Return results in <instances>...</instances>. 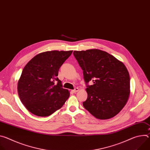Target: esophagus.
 <instances>
[{"instance_id":"1","label":"esophagus","mask_w":150,"mask_h":150,"mask_svg":"<svg viewBox=\"0 0 150 150\" xmlns=\"http://www.w3.org/2000/svg\"><path fill=\"white\" fill-rule=\"evenodd\" d=\"M78 91H79V88H75L74 90H72V92H73V93H75L78 92Z\"/></svg>"}]
</instances>
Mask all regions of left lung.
<instances>
[{
    "label": "left lung",
    "mask_w": 150,
    "mask_h": 150,
    "mask_svg": "<svg viewBox=\"0 0 150 150\" xmlns=\"http://www.w3.org/2000/svg\"><path fill=\"white\" fill-rule=\"evenodd\" d=\"M83 70L88 94L84 108L99 119L117 115L126 105L130 94V78L124 64L113 56L98 49L74 51ZM93 80L94 84L88 85Z\"/></svg>",
    "instance_id": "obj_1"
}]
</instances>
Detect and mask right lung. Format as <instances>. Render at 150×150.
<instances>
[{
	"mask_svg": "<svg viewBox=\"0 0 150 150\" xmlns=\"http://www.w3.org/2000/svg\"><path fill=\"white\" fill-rule=\"evenodd\" d=\"M70 51H48L34 56L25 65L18 82L21 101L31 113L45 117L60 109L70 93L62 88L59 69Z\"/></svg>",
	"mask_w": 150,
	"mask_h": 150,
	"instance_id": "add662e5",
	"label": "right lung"
}]
</instances>
